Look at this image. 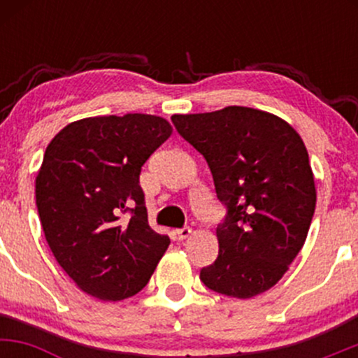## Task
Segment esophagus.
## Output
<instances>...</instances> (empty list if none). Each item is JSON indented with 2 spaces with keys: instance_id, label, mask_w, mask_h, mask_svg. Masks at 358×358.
I'll return each instance as SVG.
<instances>
[{
  "instance_id": "esophagus-1",
  "label": "esophagus",
  "mask_w": 358,
  "mask_h": 358,
  "mask_svg": "<svg viewBox=\"0 0 358 358\" xmlns=\"http://www.w3.org/2000/svg\"><path fill=\"white\" fill-rule=\"evenodd\" d=\"M190 234H192V229L190 227L176 229V231H175V236H176V239H178V241H185V239H187V237H190Z\"/></svg>"
}]
</instances>
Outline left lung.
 I'll use <instances>...</instances> for the list:
<instances>
[{"instance_id":"8db88e82","label":"left lung","mask_w":358,"mask_h":358,"mask_svg":"<svg viewBox=\"0 0 358 358\" xmlns=\"http://www.w3.org/2000/svg\"><path fill=\"white\" fill-rule=\"evenodd\" d=\"M171 121L207 159L217 199L227 207L217 227L219 256L200 279L239 299L271 289L305 244L316 207L301 136L285 119L242 106Z\"/></svg>"}]
</instances>
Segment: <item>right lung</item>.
<instances>
[{"instance_id":"add662e5","label":"right lung","mask_w":358,"mask_h":358,"mask_svg":"<svg viewBox=\"0 0 358 358\" xmlns=\"http://www.w3.org/2000/svg\"><path fill=\"white\" fill-rule=\"evenodd\" d=\"M171 131L166 119L151 114L85 117L65 126L45 150L35 180L45 239L90 296H134L170 245L148 224L139 173Z\"/></svg>"}]
</instances>
